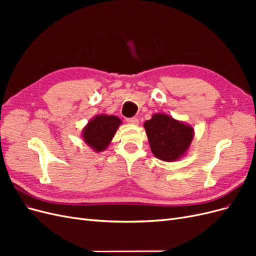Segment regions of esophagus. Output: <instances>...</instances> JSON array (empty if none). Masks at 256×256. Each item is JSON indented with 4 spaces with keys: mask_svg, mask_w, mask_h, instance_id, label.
I'll return each instance as SVG.
<instances>
[{
    "mask_svg": "<svg viewBox=\"0 0 256 256\" xmlns=\"http://www.w3.org/2000/svg\"><path fill=\"white\" fill-rule=\"evenodd\" d=\"M127 122L130 124V125H138V120L136 118H127Z\"/></svg>",
    "mask_w": 256,
    "mask_h": 256,
    "instance_id": "1",
    "label": "esophagus"
}]
</instances>
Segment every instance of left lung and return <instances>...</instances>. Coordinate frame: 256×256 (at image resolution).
Returning <instances> with one entry per match:
<instances>
[{
  "instance_id": "8db88e82",
  "label": "left lung",
  "mask_w": 256,
  "mask_h": 256,
  "mask_svg": "<svg viewBox=\"0 0 256 256\" xmlns=\"http://www.w3.org/2000/svg\"><path fill=\"white\" fill-rule=\"evenodd\" d=\"M144 128L154 156L166 162L186 156L194 138L191 125L166 113L152 114L144 122Z\"/></svg>"
}]
</instances>
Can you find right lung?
<instances>
[{
	"instance_id": "1",
	"label": "right lung",
	"mask_w": 256,
	"mask_h": 256,
	"mask_svg": "<svg viewBox=\"0 0 256 256\" xmlns=\"http://www.w3.org/2000/svg\"><path fill=\"white\" fill-rule=\"evenodd\" d=\"M122 122L115 115L97 114L82 129V140L95 152H102L109 147Z\"/></svg>"
}]
</instances>
